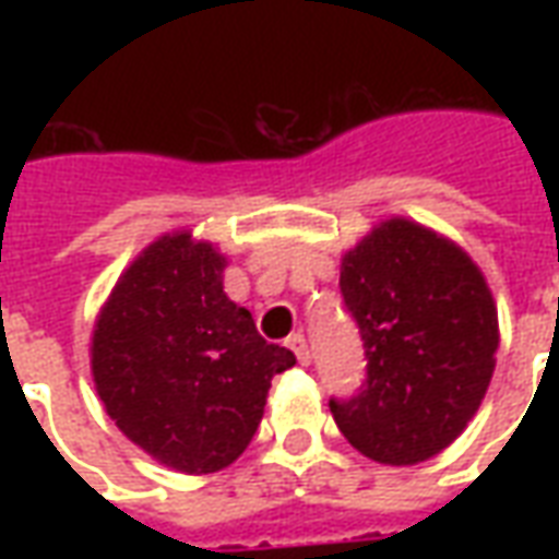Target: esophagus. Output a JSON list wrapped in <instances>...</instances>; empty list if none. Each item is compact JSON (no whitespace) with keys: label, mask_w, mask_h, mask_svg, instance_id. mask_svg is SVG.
Masks as SVG:
<instances>
[{"label":"esophagus","mask_w":559,"mask_h":559,"mask_svg":"<svg viewBox=\"0 0 559 559\" xmlns=\"http://www.w3.org/2000/svg\"><path fill=\"white\" fill-rule=\"evenodd\" d=\"M287 347H290V350L296 353V359H299V365L311 362V350H308V341H305L302 332H296V335H290V338H287Z\"/></svg>","instance_id":"1"}]
</instances>
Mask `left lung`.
Returning a JSON list of instances; mask_svg holds the SVG:
<instances>
[{"mask_svg": "<svg viewBox=\"0 0 559 559\" xmlns=\"http://www.w3.org/2000/svg\"><path fill=\"white\" fill-rule=\"evenodd\" d=\"M341 296L368 359L359 392L329 401L341 433L392 467L443 452L479 411L500 344L479 266L440 233L389 218L344 254Z\"/></svg>", "mask_w": 559, "mask_h": 559, "instance_id": "obj_1", "label": "left lung"}]
</instances>
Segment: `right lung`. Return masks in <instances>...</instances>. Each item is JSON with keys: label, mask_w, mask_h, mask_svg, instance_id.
Wrapping results in <instances>:
<instances>
[{"label": "right lung", "mask_w": 559, "mask_h": 559, "mask_svg": "<svg viewBox=\"0 0 559 559\" xmlns=\"http://www.w3.org/2000/svg\"><path fill=\"white\" fill-rule=\"evenodd\" d=\"M224 266L212 242L167 233L122 272L92 332L107 416L179 473H215L242 455L272 377L296 365L230 302Z\"/></svg>", "instance_id": "right-lung-1"}]
</instances>
